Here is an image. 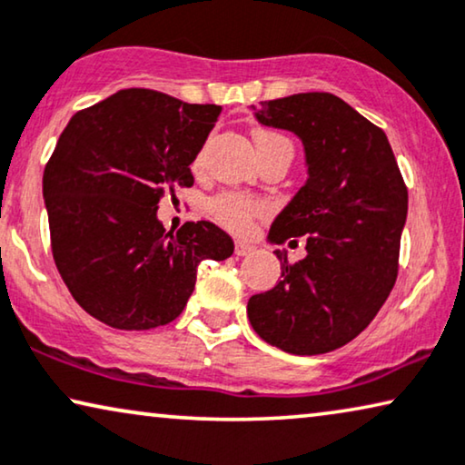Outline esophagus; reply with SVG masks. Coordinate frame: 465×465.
I'll use <instances>...</instances> for the list:
<instances>
[{"label":"esophagus","mask_w":465,"mask_h":465,"mask_svg":"<svg viewBox=\"0 0 465 465\" xmlns=\"http://www.w3.org/2000/svg\"><path fill=\"white\" fill-rule=\"evenodd\" d=\"M252 252H253V245L247 243V241H237V243H234V253L237 255H249Z\"/></svg>","instance_id":"34e87169"}]
</instances>
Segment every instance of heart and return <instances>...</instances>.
<instances>
[{
    "instance_id": "heart-1",
    "label": "heart",
    "mask_w": 465,
    "mask_h": 465,
    "mask_svg": "<svg viewBox=\"0 0 465 465\" xmlns=\"http://www.w3.org/2000/svg\"><path fill=\"white\" fill-rule=\"evenodd\" d=\"M253 140H255V146H258V153L262 157V154L271 151L274 144L282 143L285 138L279 136V134H274V132L255 130ZM203 157H205V146L199 151L197 161H194V163L201 165ZM264 210H266V205L262 203L260 199L247 197V194H241V193H220L210 201L212 216L216 218L220 224L232 228V231H245V228L252 226L253 218L260 216V213H264Z\"/></svg>"
}]
</instances>
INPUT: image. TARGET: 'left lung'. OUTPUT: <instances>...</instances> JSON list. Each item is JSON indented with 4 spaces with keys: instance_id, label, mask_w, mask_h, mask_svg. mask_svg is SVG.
I'll use <instances>...</instances> for the list:
<instances>
[{
    "instance_id": "8db88e82",
    "label": "left lung",
    "mask_w": 465,
    "mask_h": 465,
    "mask_svg": "<svg viewBox=\"0 0 465 465\" xmlns=\"http://www.w3.org/2000/svg\"><path fill=\"white\" fill-rule=\"evenodd\" d=\"M255 117L304 143L308 180L268 237L279 245L302 237L306 258L274 252L282 279L249 298V322L289 354L331 352L354 340L392 292L407 184L381 127L333 94L264 100Z\"/></svg>"
}]
</instances>
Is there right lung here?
Segmentation results:
<instances>
[{
	"mask_svg": "<svg viewBox=\"0 0 465 465\" xmlns=\"http://www.w3.org/2000/svg\"><path fill=\"white\" fill-rule=\"evenodd\" d=\"M222 106L130 87L77 111L44 170L50 243L64 285L104 325L144 331L172 322L203 260L234 252L207 220L173 234L159 201L193 186L191 163Z\"/></svg>",
	"mask_w": 465,
	"mask_h": 465,
	"instance_id": "1",
	"label": "right lung"
}]
</instances>
